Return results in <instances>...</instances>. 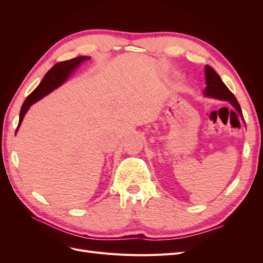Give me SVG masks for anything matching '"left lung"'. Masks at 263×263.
Instances as JSON below:
<instances>
[{
    "instance_id": "1",
    "label": "left lung",
    "mask_w": 263,
    "mask_h": 263,
    "mask_svg": "<svg viewBox=\"0 0 263 263\" xmlns=\"http://www.w3.org/2000/svg\"><path fill=\"white\" fill-rule=\"evenodd\" d=\"M205 79H206V87L204 91L205 97L229 102L237 112L239 113L241 118H243L240 105L239 103L237 102L235 95L229 91V89L225 85V83L222 82L220 77L216 73V71L210 66H205Z\"/></svg>"
}]
</instances>
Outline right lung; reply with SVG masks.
Segmentation results:
<instances>
[{
	"mask_svg": "<svg viewBox=\"0 0 263 263\" xmlns=\"http://www.w3.org/2000/svg\"><path fill=\"white\" fill-rule=\"evenodd\" d=\"M89 59H91V58L87 57V55H80V57L55 63V65L48 71V72L45 74L42 82L39 83L36 89L28 95L25 102H24V104L22 105L16 133L23 122L24 116H25V114L27 113L29 107L33 105L34 103H36L39 100H42L44 97H46V95H48L53 90L59 87L61 84L65 83L67 81V79L71 74H72L73 71L79 66H80L83 61H86Z\"/></svg>",
	"mask_w": 263,
	"mask_h": 263,
	"instance_id": "right-lung-1",
	"label": "right lung"
}]
</instances>
